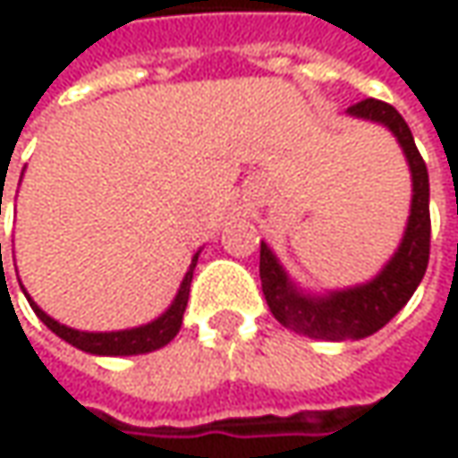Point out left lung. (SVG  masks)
<instances>
[{
  "mask_svg": "<svg viewBox=\"0 0 458 458\" xmlns=\"http://www.w3.org/2000/svg\"><path fill=\"white\" fill-rule=\"evenodd\" d=\"M346 114L382 124L385 130L393 132L408 160L413 199H411V216L395 255L382 265V270L372 280L352 288L326 293L303 291L280 265L273 250L265 242H259V280L273 316L295 334L324 339V342H346V339L357 342L379 331L411 301V295L426 275L428 252H431L428 170L415 148L411 127L397 114L395 106L377 98H364L360 104L349 106Z\"/></svg>",
  "mask_w": 458,
  "mask_h": 458,
  "instance_id": "8db88e82",
  "label": "left lung"
}]
</instances>
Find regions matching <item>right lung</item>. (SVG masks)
Here are the masks:
<instances>
[{
	"instance_id": "obj_1",
	"label": "right lung",
	"mask_w": 458,
	"mask_h": 458,
	"mask_svg": "<svg viewBox=\"0 0 458 458\" xmlns=\"http://www.w3.org/2000/svg\"><path fill=\"white\" fill-rule=\"evenodd\" d=\"M2 252V244H0ZM201 250L193 255L191 265H188V273H185L181 288L175 293L173 303L157 316L152 318L150 324L134 326V328H122V331H79V328H71V326L55 321L53 316H47L43 308L38 306L30 295V306L38 313V318L43 321L55 336H61L63 342H68L71 346H76L81 352H89V354H97V357H132V354H148L155 349H163L165 344L175 339V334L181 331L183 324L185 306H188V295H191V280H193V270H196V262H199Z\"/></svg>"
}]
</instances>
